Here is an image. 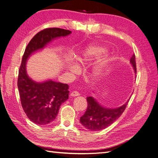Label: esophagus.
<instances>
[{
    "mask_svg": "<svg viewBox=\"0 0 158 158\" xmlns=\"http://www.w3.org/2000/svg\"><path fill=\"white\" fill-rule=\"evenodd\" d=\"M79 95H80L79 93L78 92V91H72V92L71 93V96H72V97L79 96Z\"/></svg>",
    "mask_w": 158,
    "mask_h": 158,
    "instance_id": "esophagus-1",
    "label": "esophagus"
}]
</instances>
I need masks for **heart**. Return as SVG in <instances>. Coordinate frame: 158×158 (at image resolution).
Here are the masks:
<instances>
[{
    "label": "heart",
    "mask_w": 158,
    "mask_h": 158,
    "mask_svg": "<svg viewBox=\"0 0 158 158\" xmlns=\"http://www.w3.org/2000/svg\"><path fill=\"white\" fill-rule=\"evenodd\" d=\"M106 51L105 48L99 45H91L84 50V52L79 56L77 59L79 63L82 66H86L91 63L95 59L100 57ZM108 63V60L103 58L98 61V63L91 69L89 75L94 79H98L103 74L104 69ZM68 68L72 73L76 74L79 71V68L75 63L70 62L68 65Z\"/></svg>",
    "instance_id": "1"
}]
</instances>
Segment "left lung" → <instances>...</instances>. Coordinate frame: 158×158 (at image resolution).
Returning <instances> with one entry per match:
<instances>
[{"mask_svg":"<svg viewBox=\"0 0 158 158\" xmlns=\"http://www.w3.org/2000/svg\"><path fill=\"white\" fill-rule=\"evenodd\" d=\"M136 74V62L135 54L130 60ZM87 108L85 114L80 118V122L87 129L92 131H98L104 129L118 119L125 110L128 100L125 104L116 108H108L99 104L96 99L91 96L87 98Z\"/></svg>","mask_w":158,"mask_h":158,"instance_id":"1","label":"left lung"}]
</instances>
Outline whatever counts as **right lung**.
Instances as JSON below:
<instances>
[{
    "mask_svg": "<svg viewBox=\"0 0 158 158\" xmlns=\"http://www.w3.org/2000/svg\"><path fill=\"white\" fill-rule=\"evenodd\" d=\"M70 34L71 31L60 28L43 29L30 40L22 58L17 81L21 103L28 118L38 125H46L55 120L60 105L69 98V85L50 79L35 81L27 75L26 62L31 54L55 38Z\"/></svg>",
    "mask_w": 158,
    "mask_h": 158,
    "instance_id": "add662e5",
    "label": "right lung"
}]
</instances>
